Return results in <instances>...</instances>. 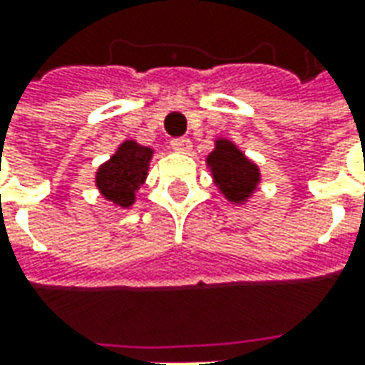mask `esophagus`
<instances>
[{"instance_id": "34e87169", "label": "esophagus", "mask_w": 365, "mask_h": 365, "mask_svg": "<svg viewBox=\"0 0 365 365\" xmlns=\"http://www.w3.org/2000/svg\"><path fill=\"white\" fill-rule=\"evenodd\" d=\"M172 148L180 154H187L191 150V140L190 138H174L172 140Z\"/></svg>"}]
</instances>
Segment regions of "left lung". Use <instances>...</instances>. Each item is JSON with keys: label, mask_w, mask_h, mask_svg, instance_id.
I'll list each match as a JSON object with an SVG mask.
<instances>
[{"label": "left lung", "mask_w": 365, "mask_h": 365, "mask_svg": "<svg viewBox=\"0 0 365 365\" xmlns=\"http://www.w3.org/2000/svg\"><path fill=\"white\" fill-rule=\"evenodd\" d=\"M205 166L217 191L232 205H246L260 187V166L225 136L215 138V148L209 152Z\"/></svg>", "instance_id": "8db88e82"}]
</instances>
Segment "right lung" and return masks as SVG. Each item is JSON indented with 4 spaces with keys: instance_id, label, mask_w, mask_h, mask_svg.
<instances>
[{
    "instance_id": "obj_1",
    "label": "right lung",
    "mask_w": 365,
    "mask_h": 365,
    "mask_svg": "<svg viewBox=\"0 0 365 365\" xmlns=\"http://www.w3.org/2000/svg\"><path fill=\"white\" fill-rule=\"evenodd\" d=\"M154 148L143 146L133 138L117 146L111 158L105 160L96 172V187L99 195L119 209L136 203V193L146 182Z\"/></svg>"
}]
</instances>
